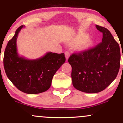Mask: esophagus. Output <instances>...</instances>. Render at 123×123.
Returning <instances> with one entry per match:
<instances>
[{
  "label": "esophagus",
  "mask_w": 123,
  "mask_h": 123,
  "mask_svg": "<svg viewBox=\"0 0 123 123\" xmlns=\"http://www.w3.org/2000/svg\"><path fill=\"white\" fill-rule=\"evenodd\" d=\"M65 55L66 60V61H67L68 60V58L70 57V54H69V52L66 51V52H65Z\"/></svg>",
  "instance_id": "1"
}]
</instances>
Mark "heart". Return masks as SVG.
I'll return each mask as SVG.
<instances>
[{
  "label": "heart",
  "mask_w": 123,
  "mask_h": 123,
  "mask_svg": "<svg viewBox=\"0 0 123 123\" xmlns=\"http://www.w3.org/2000/svg\"><path fill=\"white\" fill-rule=\"evenodd\" d=\"M88 35L86 33H80L73 39L74 42H80L79 43V47L81 50H85L88 49L92 44V40L90 37H87Z\"/></svg>",
  "instance_id": "1"
}]
</instances>
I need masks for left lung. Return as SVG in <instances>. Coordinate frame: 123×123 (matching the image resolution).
<instances>
[{"instance_id":"obj_1","label":"left lung","mask_w":123,"mask_h":123,"mask_svg":"<svg viewBox=\"0 0 123 123\" xmlns=\"http://www.w3.org/2000/svg\"><path fill=\"white\" fill-rule=\"evenodd\" d=\"M103 34L95 47L70 56L73 87L87 93L103 91L117 77L120 65L119 44L106 28L96 25Z\"/></svg>"}]
</instances>
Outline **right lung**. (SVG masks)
Segmentation results:
<instances>
[{
    "mask_svg": "<svg viewBox=\"0 0 123 123\" xmlns=\"http://www.w3.org/2000/svg\"><path fill=\"white\" fill-rule=\"evenodd\" d=\"M24 26H19L8 41L3 58L5 72L12 84L22 92L36 94L49 90L54 75L65 62L64 53L48 52L39 58L28 60L18 55L17 39Z\"/></svg>",
    "mask_w": 123,
    "mask_h": 123,
    "instance_id": "1",
    "label": "right lung"
}]
</instances>
